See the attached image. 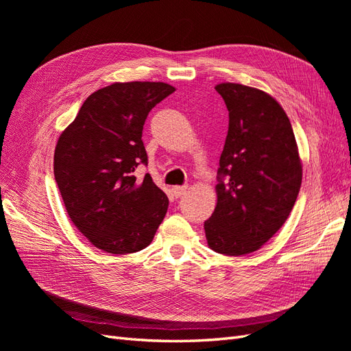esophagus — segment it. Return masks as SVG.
Returning <instances> with one entry per match:
<instances>
[{
	"instance_id": "1",
	"label": "esophagus",
	"mask_w": 351,
	"mask_h": 351,
	"mask_svg": "<svg viewBox=\"0 0 351 351\" xmlns=\"http://www.w3.org/2000/svg\"><path fill=\"white\" fill-rule=\"evenodd\" d=\"M187 186H174L173 187V193H174V196L176 197H180V196H183L186 192H187Z\"/></svg>"
}]
</instances>
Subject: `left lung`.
Returning a JSON list of instances; mask_svg holds the SVG:
<instances>
[{
  "label": "left lung",
  "mask_w": 351,
  "mask_h": 351,
  "mask_svg": "<svg viewBox=\"0 0 351 351\" xmlns=\"http://www.w3.org/2000/svg\"><path fill=\"white\" fill-rule=\"evenodd\" d=\"M215 89L230 121L205 234L212 250L240 256L261 249L289 218L302 186V161L289 117L271 95L240 83Z\"/></svg>",
  "instance_id": "left-lung-1"
}]
</instances>
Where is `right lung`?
Returning <instances> with one entry per match:
<instances>
[{
	"instance_id": "right-lung-1",
	"label": "right lung",
	"mask_w": 351,
	"mask_h": 351,
	"mask_svg": "<svg viewBox=\"0 0 351 351\" xmlns=\"http://www.w3.org/2000/svg\"><path fill=\"white\" fill-rule=\"evenodd\" d=\"M176 90L162 82L112 83L93 92L61 133L54 176L73 224L95 247L125 254L149 246L168 197L149 174L142 130L147 114Z\"/></svg>"
}]
</instances>
